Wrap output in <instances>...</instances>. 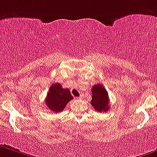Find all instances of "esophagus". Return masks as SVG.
Wrapping results in <instances>:
<instances>
[{"mask_svg":"<svg viewBox=\"0 0 157 157\" xmlns=\"http://www.w3.org/2000/svg\"><path fill=\"white\" fill-rule=\"evenodd\" d=\"M84 98V96H83V95H80V98H80H80Z\"/></svg>","mask_w":157,"mask_h":157,"instance_id":"34e87169","label":"esophagus"}]
</instances>
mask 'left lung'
I'll use <instances>...</instances> for the list:
<instances>
[{"mask_svg": "<svg viewBox=\"0 0 157 157\" xmlns=\"http://www.w3.org/2000/svg\"><path fill=\"white\" fill-rule=\"evenodd\" d=\"M91 104L94 109L98 113L107 112L109 109V98L108 92L101 84H95L91 89Z\"/></svg>", "mask_w": 157, "mask_h": 157, "instance_id": "8db88e82", "label": "left lung"}]
</instances>
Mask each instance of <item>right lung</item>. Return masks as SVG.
<instances>
[{
  "instance_id": "1",
  "label": "right lung",
  "mask_w": 157,
  "mask_h": 157,
  "mask_svg": "<svg viewBox=\"0 0 157 157\" xmlns=\"http://www.w3.org/2000/svg\"><path fill=\"white\" fill-rule=\"evenodd\" d=\"M73 98L70 90L63 88L59 83L52 84L45 98V104L48 108L55 113L61 112L69 101Z\"/></svg>"
}]
</instances>
